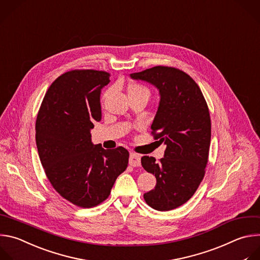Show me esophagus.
Returning a JSON list of instances; mask_svg holds the SVG:
<instances>
[{
	"mask_svg": "<svg viewBox=\"0 0 260 260\" xmlns=\"http://www.w3.org/2000/svg\"><path fill=\"white\" fill-rule=\"evenodd\" d=\"M129 164L132 167H138L140 166V155L134 152L130 153V158H129Z\"/></svg>",
	"mask_w": 260,
	"mask_h": 260,
	"instance_id": "34e87169",
	"label": "esophagus"
}]
</instances>
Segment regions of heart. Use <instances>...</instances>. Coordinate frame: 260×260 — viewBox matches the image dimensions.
<instances>
[{
    "label": "heart",
    "mask_w": 260,
    "mask_h": 260,
    "mask_svg": "<svg viewBox=\"0 0 260 260\" xmlns=\"http://www.w3.org/2000/svg\"><path fill=\"white\" fill-rule=\"evenodd\" d=\"M128 95L129 96H133V95H138V94H147L149 95V91L146 87H144L143 85L141 84H138V83H132L128 86ZM111 93V90H107L105 92V94H103V99H106Z\"/></svg>",
    "instance_id": "1"
}]
</instances>
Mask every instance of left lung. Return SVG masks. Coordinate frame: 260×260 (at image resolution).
<instances>
[{
  "instance_id": "left-lung-1",
  "label": "left lung",
  "mask_w": 260,
  "mask_h": 260,
  "mask_svg": "<svg viewBox=\"0 0 260 260\" xmlns=\"http://www.w3.org/2000/svg\"><path fill=\"white\" fill-rule=\"evenodd\" d=\"M130 77L150 83L160 92L150 128L154 139L167 147L159 162L147 155L141 158L142 167L157 179L143 198L151 208L169 211L187 202L204 178L211 140L208 106L198 84L178 69L159 66Z\"/></svg>"
}]
</instances>
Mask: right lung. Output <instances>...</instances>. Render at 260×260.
<instances>
[{"instance_id":"1","label":"right lung","mask_w":260,"mask_h":260,"mask_svg":"<svg viewBox=\"0 0 260 260\" xmlns=\"http://www.w3.org/2000/svg\"><path fill=\"white\" fill-rule=\"evenodd\" d=\"M110 74L94 70L64 73L51 84L36 122V142L45 173L54 189L82 208L107 200L128 166L129 152L105 149L91 141L101 120L100 93Z\"/></svg>"}]
</instances>
